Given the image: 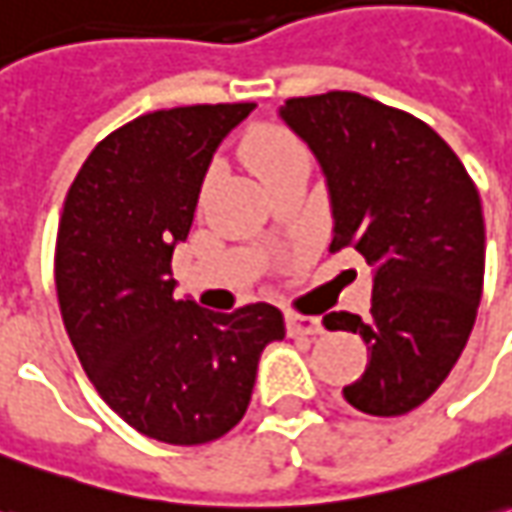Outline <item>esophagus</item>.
<instances>
[{
  "instance_id": "1",
  "label": "esophagus",
  "mask_w": 512,
  "mask_h": 512,
  "mask_svg": "<svg viewBox=\"0 0 512 512\" xmlns=\"http://www.w3.org/2000/svg\"><path fill=\"white\" fill-rule=\"evenodd\" d=\"M285 325H288L291 336H316V333H322V322L316 316L288 314L285 316Z\"/></svg>"
}]
</instances>
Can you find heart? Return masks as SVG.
<instances>
[{
  "label": "heart",
  "instance_id": "obj_1",
  "mask_svg": "<svg viewBox=\"0 0 512 512\" xmlns=\"http://www.w3.org/2000/svg\"><path fill=\"white\" fill-rule=\"evenodd\" d=\"M243 162L255 170L257 176L266 182L277 170L297 165V162H308V151L300 139L291 131H285L280 125H257L252 128L241 145Z\"/></svg>",
  "mask_w": 512,
  "mask_h": 512
}]
</instances>
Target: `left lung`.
I'll use <instances>...</instances> for the list:
<instances>
[{
  "label": "left lung",
  "instance_id": "8db88e82",
  "mask_svg": "<svg viewBox=\"0 0 512 512\" xmlns=\"http://www.w3.org/2000/svg\"><path fill=\"white\" fill-rule=\"evenodd\" d=\"M283 120L325 173L330 252L356 249L373 269L370 319L333 311L328 330L367 344V370L342 389L358 412H412L446 381L476 322L485 218L446 139L406 111L356 92L291 97Z\"/></svg>",
  "mask_w": 512,
  "mask_h": 512
}]
</instances>
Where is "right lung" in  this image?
<instances>
[{
	"label": "right lung",
	"instance_id": "obj_1",
	"mask_svg": "<svg viewBox=\"0 0 512 512\" xmlns=\"http://www.w3.org/2000/svg\"><path fill=\"white\" fill-rule=\"evenodd\" d=\"M252 111L218 103L142 114L97 142L64 201L55 288L69 342L100 398L170 446L235 429L260 353L285 336L269 302L215 314L176 300L170 277L212 154Z\"/></svg>",
	"mask_w": 512,
	"mask_h": 512
}]
</instances>
